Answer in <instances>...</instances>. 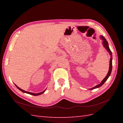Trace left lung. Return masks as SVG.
<instances>
[{"mask_svg":"<svg viewBox=\"0 0 123 123\" xmlns=\"http://www.w3.org/2000/svg\"><path fill=\"white\" fill-rule=\"evenodd\" d=\"M100 38L101 40H103V42H102V44H103L104 47L106 49V50L108 51V52L109 53V54H110V55H111L110 61H109V70H108L107 74L106 75V76L105 77V78L101 81V82L100 83H99V85H97V86H95V87L90 88V90H93V89H94L98 88L100 87H101V86L107 80L108 78H109V77L110 76V75L111 74V70H112V60H113V57H112V53H111L110 49H109V48L108 43L107 42V40H106V38L102 35H100Z\"/></svg>","mask_w":123,"mask_h":123,"instance_id":"obj_1","label":"left lung"}]
</instances>
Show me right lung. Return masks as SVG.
I'll use <instances>...</instances> for the list:
<instances>
[{
	"mask_svg": "<svg viewBox=\"0 0 123 123\" xmlns=\"http://www.w3.org/2000/svg\"><path fill=\"white\" fill-rule=\"evenodd\" d=\"M15 86H16V87H17V88L18 89H19V90H20V91H22V92H24V93H28V94H30V95H33V96H38V95H41V94L43 93L44 92H45V90H46V89H45V90H44L43 91H42V92H39V93H33V92H28V91H25V90H23V89H20V88L18 87V86H17L16 85H15Z\"/></svg>",
	"mask_w": 123,
	"mask_h": 123,
	"instance_id": "obj_1",
	"label": "right lung"
}]
</instances>
